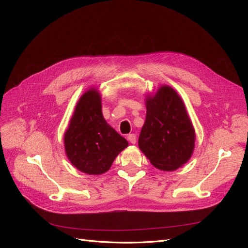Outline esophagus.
Segmentation results:
<instances>
[{
	"label": "esophagus",
	"mask_w": 248,
	"mask_h": 248,
	"mask_svg": "<svg viewBox=\"0 0 248 248\" xmlns=\"http://www.w3.org/2000/svg\"><path fill=\"white\" fill-rule=\"evenodd\" d=\"M127 140H129V142H131V144H136L137 142V136L134 133H130L127 136Z\"/></svg>",
	"instance_id": "1"
}]
</instances>
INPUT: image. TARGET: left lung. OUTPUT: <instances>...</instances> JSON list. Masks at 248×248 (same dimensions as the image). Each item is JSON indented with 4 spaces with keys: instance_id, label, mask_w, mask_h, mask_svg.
Here are the masks:
<instances>
[{
    "instance_id": "left-lung-1",
    "label": "left lung",
    "mask_w": 248,
    "mask_h": 248,
    "mask_svg": "<svg viewBox=\"0 0 248 248\" xmlns=\"http://www.w3.org/2000/svg\"><path fill=\"white\" fill-rule=\"evenodd\" d=\"M147 115L139 147L156 169L175 170L189 160L196 133L181 97L161 86L146 98Z\"/></svg>"
}]
</instances>
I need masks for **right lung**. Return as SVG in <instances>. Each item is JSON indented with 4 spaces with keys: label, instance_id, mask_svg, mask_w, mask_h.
Returning a JSON list of instances; mask_svg holds the SVG:
<instances>
[{
    "label": "right lung",
    "instance_id": "1",
    "mask_svg": "<svg viewBox=\"0 0 248 248\" xmlns=\"http://www.w3.org/2000/svg\"><path fill=\"white\" fill-rule=\"evenodd\" d=\"M101 97L90 89L79 98L64 134L69 161L82 172L101 175L111 167L118 154L128 146L102 115Z\"/></svg>",
    "mask_w": 248,
    "mask_h": 248
}]
</instances>
